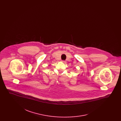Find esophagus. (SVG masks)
I'll use <instances>...</instances> for the list:
<instances>
[{"mask_svg":"<svg viewBox=\"0 0 121 121\" xmlns=\"http://www.w3.org/2000/svg\"><path fill=\"white\" fill-rule=\"evenodd\" d=\"M62 62L63 63H66V62L65 61H62Z\"/></svg>","mask_w":121,"mask_h":121,"instance_id":"obj_1","label":"esophagus"}]
</instances>
